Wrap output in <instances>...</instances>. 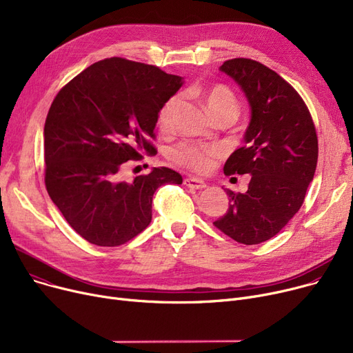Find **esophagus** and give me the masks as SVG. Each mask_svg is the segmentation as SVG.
I'll return each mask as SVG.
<instances>
[{"instance_id":"esophagus-1","label":"esophagus","mask_w":353,"mask_h":353,"mask_svg":"<svg viewBox=\"0 0 353 353\" xmlns=\"http://www.w3.org/2000/svg\"><path fill=\"white\" fill-rule=\"evenodd\" d=\"M184 184H186V186H188L189 189H196V190H199V189H205V188H206V183L203 181L201 179H196V177L184 179Z\"/></svg>"}]
</instances>
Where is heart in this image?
Masks as SVG:
<instances>
[{"mask_svg": "<svg viewBox=\"0 0 353 353\" xmlns=\"http://www.w3.org/2000/svg\"><path fill=\"white\" fill-rule=\"evenodd\" d=\"M199 94L201 100L205 101L208 110L212 116L220 113H237L239 105L233 92L221 84L212 85L209 88L200 90ZM180 97L172 96L167 99L164 104L160 107L157 114V124L160 128H169L179 105ZM219 156V148L209 144H194V143H183L176 145L170 150V157L197 173H206L212 169L214 159Z\"/></svg>", "mask_w": 353, "mask_h": 353, "instance_id": "obj_1", "label": "heart"}]
</instances>
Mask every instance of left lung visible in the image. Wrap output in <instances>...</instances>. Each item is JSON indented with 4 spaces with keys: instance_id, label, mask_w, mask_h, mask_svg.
I'll use <instances>...</instances> for the list:
<instances>
[{
    "instance_id": "8db88e82",
    "label": "left lung",
    "mask_w": 353,
    "mask_h": 353,
    "mask_svg": "<svg viewBox=\"0 0 353 353\" xmlns=\"http://www.w3.org/2000/svg\"><path fill=\"white\" fill-rule=\"evenodd\" d=\"M245 92L250 123L245 145L225 164V174H250L245 193L229 196V209L214 226L243 245L279 233L298 213L318 163V137L302 97L279 74L250 59L220 65Z\"/></svg>"
}]
</instances>
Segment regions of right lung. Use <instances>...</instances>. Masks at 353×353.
<instances>
[{
	"instance_id": "right-lung-1",
	"label": "right lung",
	"mask_w": 353,
	"mask_h": 353,
	"mask_svg": "<svg viewBox=\"0 0 353 353\" xmlns=\"http://www.w3.org/2000/svg\"><path fill=\"white\" fill-rule=\"evenodd\" d=\"M181 84L156 65L113 57L81 71L54 99L44 125L46 188L87 242L124 245L150 225L154 192L181 184L167 167L121 179L128 163L156 150L159 110Z\"/></svg>"
}]
</instances>
